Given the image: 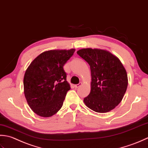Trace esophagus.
Wrapping results in <instances>:
<instances>
[{
    "instance_id": "34e87169",
    "label": "esophagus",
    "mask_w": 148,
    "mask_h": 148,
    "mask_svg": "<svg viewBox=\"0 0 148 148\" xmlns=\"http://www.w3.org/2000/svg\"><path fill=\"white\" fill-rule=\"evenodd\" d=\"M81 85H82V83H79L78 84H76V85H75L74 86V87H75V88H78V87H79Z\"/></svg>"
}]
</instances>
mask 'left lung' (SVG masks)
I'll return each mask as SVG.
<instances>
[{
    "label": "left lung",
    "instance_id": "obj_1",
    "mask_svg": "<svg viewBox=\"0 0 148 148\" xmlns=\"http://www.w3.org/2000/svg\"><path fill=\"white\" fill-rule=\"evenodd\" d=\"M91 68V92L84 99L93 111L105 113L121 101L128 86L125 68L117 57L106 50L82 49L77 52Z\"/></svg>",
    "mask_w": 148,
    "mask_h": 148
}]
</instances>
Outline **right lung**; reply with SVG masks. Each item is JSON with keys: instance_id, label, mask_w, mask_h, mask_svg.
Segmentation results:
<instances>
[{"instance_id": "right-lung-1", "label": "right lung", "mask_w": 148, "mask_h": 148, "mask_svg": "<svg viewBox=\"0 0 148 148\" xmlns=\"http://www.w3.org/2000/svg\"><path fill=\"white\" fill-rule=\"evenodd\" d=\"M75 49L51 50L40 54L27 69L24 94L32 110L41 117L52 116L61 109L71 89L63 69Z\"/></svg>"}]
</instances>
